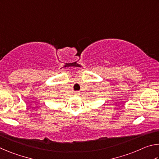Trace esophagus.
Here are the masks:
<instances>
[{
	"label": "esophagus",
	"mask_w": 159,
	"mask_h": 159,
	"mask_svg": "<svg viewBox=\"0 0 159 159\" xmlns=\"http://www.w3.org/2000/svg\"><path fill=\"white\" fill-rule=\"evenodd\" d=\"M74 94H75V96H79L80 95V92H79V91H75V92L74 93Z\"/></svg>",
	"instance_id": "34e87169"
}]
</instances>
